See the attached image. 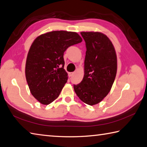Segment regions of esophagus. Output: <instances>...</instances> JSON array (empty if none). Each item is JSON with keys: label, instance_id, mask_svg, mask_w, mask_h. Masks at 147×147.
I'll use <instances>...</instances> for the list:
<instances>
[{"label": "esophagus", "instance_id": "obj_1", "mask_svg": "<svg viewBox=\"0 0 147 147\" xmlns=\"http://www.w3.org/2000/svg\"><path fill=\"white\" fill-rule=\"evenodd\" d=\"M74 74V73H68V75H69V77H71L72 76H73Z\"/></svg>", "mask_w": 147, "mask_h": 147}]
</instances>
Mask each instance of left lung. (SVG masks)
Listing matches in <instances>:
<instances>
[{
  "instance_id": "8db88e82",
  "label": "left lung",
  "mask_w": 147,
  "mask_h": 147,
  "mask_svg": "<svg viewBox=\"0 0 147 147\" xmlns=\"http://www.w3.org/2000/svg\"><path fill=\"white\" fill-rule=\"evenodd\" d=\"M86 43L84 76L74 90L83 102L98 104L110 92L117 71L116 51L111 41L99 32H82Z\"/></svg>"
}]
</instances>
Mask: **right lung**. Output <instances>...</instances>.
<instances>
[{
    "label": "right lung",
    "mask_w": 147,
    "mask_h": 147,
    "mask_svg": "<svg viewBox=\"0 0 147 147\" xmlns=\"http://www.w3.org/2000/svg\"><path fill=\"white\" fill-rule=\"evenodd\" d=\"M82 41L74 32H49L34 40L27 55L25 77L32 95L42 105L55 100L67 82L64 53Z\"/></svg>",
    "instance_id": "1"
}]
</instances>
